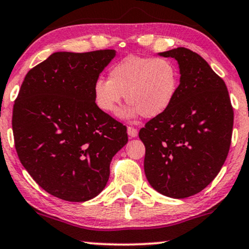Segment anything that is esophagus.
<instances>
[{
	"label": "esophagus",
	"instance_id": "obj_1",
	"mask_svg": "<svg viewBox=\"0 0 249 249\" xmlns=\"http://www.w3.org/2000/svg\"><path fill=\"white\" fill-rule=\"evenodd\" d=\"M128 135L130 138L136 137L138 135V130L135 127H128Z\"/></svg>",
	"mask_w": 249,
	"mask_h": 249
}]
</instances>
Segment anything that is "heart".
<instances>
[{"label": "heart", "instance_id": "b5f03b06", "mask_svg": "<svg viewBox=\"0 0 249 249\" xmlns=\"http://www.w3.org/2000/svg\"><path fill=\"white\" fill-rule=\"evenodd\" d=\"M178 87L179 70L172 61L128 55L111 67L108 80L95 81L94 100L102 111L113 114L125 95L130 107L124 115L155 118L171 107Z\"/></svg>", "mask_w": 249, "mask_h": 249}]
</instances>
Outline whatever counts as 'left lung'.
Instances as JSON below:
<instances>
[{
  "label": "left lung",
  "instance_id": "left-lung-1",
  "mask_svg": "<svg viewBox=\"0 0 249 249\" xmlns=\"http://www.w3.org/2000/svg\"><path fill=\"white\" fill-rule=\"evenodd\" d=\"M175 57L180 84L171 107L139 130L144 170L155 190L186 198L210 185L231 145L233 108L222 78L198 54L185 47L160 53Z\"/></svg>",
  "mask_w": 249,
  "mask_h": 249
}]
</instances>
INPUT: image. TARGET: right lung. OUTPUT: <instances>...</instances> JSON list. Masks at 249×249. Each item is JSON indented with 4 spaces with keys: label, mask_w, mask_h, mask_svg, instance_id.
I'll use <instances>...</instances> for the list:
<instances>
[{
    "label": "right lung",
    "mask_w": 249,
    "mask_h": 249,
    "mask_svg": "<svg viewBox=\"0 0 249 249\" xmlns=\"http://www.w3.org/2000/svg\"><path fill=\"white\" fill-rule=\"evenodd\" d=\"M114 50L56 52L26 74L15 101L17 154L51 195L85 202L107 185L110 163L128 142L127 127L94 100V84Z\"/></svg>",
    "instance_id": "add662e5"
}]
</instances>
